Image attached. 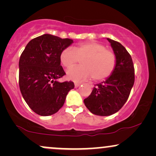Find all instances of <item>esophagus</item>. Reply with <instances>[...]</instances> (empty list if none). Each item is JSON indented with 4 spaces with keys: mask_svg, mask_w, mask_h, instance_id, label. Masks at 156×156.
Listing matches in <instances>:
<instances>
[{
    "mask_svg": "<svg viewBox=\"0 0 156 156\" xmlns=\"http://www.w3.org/2000/svg\"><path fill=\"white\" fill-rule=\"evenodd\" d=\"M81 84V83H78V82H75V87L77 88V87H78Z\"/></svg>",
    "mask_w": 156,
    "mask_h": 156,
    "instance_id": "1",
    "label": "esophagus"
}]
</instances>
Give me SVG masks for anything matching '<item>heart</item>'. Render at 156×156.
<instances>
[{"instance_id": "1", "label": "heart", "mask_w": 156, "mask_h": 156, "mask_svg": "<svg viewBox=\"0 0 156 156\" xmlns=\"http://www.w3.org/2000/svg\"><path fill=\"white\" fill-rule=\"evenodd\" d=\"M60 59L67 69L81 61L82 65L67 72L68 78L75 80L91 77L95 80H104L112 74L117 63L115 54L103 44L94 41L80 43L74 48H65L61 53Z\"/></svg>"}]
</instances>
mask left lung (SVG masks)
Segmentation results:
<instances>
[{
  "label": "left lung",
  "mask_w": 156,
  "mask_h": 156,
  "mask_svg": "<svg viewBox=\"0 0 156 156\" xmlns=\"http://www.w3.org/2000/svg\"><path fill=\"white\" fill-rule=\"evenodd\" d=\"M117 58L114 72L105 81L94 85L84 104L92 114L110 116L124 105L133 87L135 75L132 58L123 45L107 38Z\"/></svg>",
  "instance_id": "left-lung-1"
}]
</instances>
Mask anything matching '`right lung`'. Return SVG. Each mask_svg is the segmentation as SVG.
Masks as SVG:
<instances>
[{"label": "right lung", "mask_w": 156, "mask_h": 156, "mask_svg": "<svg viewBox=\"0 0 156 156\" xmlns=\"http://www.w3.org/2000/svg\"><path fill=\"white\" fill-rule=\"evenodd\" d=\"M73 42L45 34L31 39L20 55V89L28 106L39 115L56 113L74 88L73 81H57L66 74L61 66V53Z\"/></svg>", "instance_id": "obj_1"}]
</instances>
